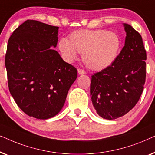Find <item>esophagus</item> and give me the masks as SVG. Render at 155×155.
<instances>
[{"mask_svg": "<svg viewBox=\"0 0 155 155\" xmlns=\"http://www.w3.org/2000/svg\"><path fill=\"white\" fill-rule=\"evenodd\" d=\"M78 74H79V75H84V73H85V72H84L83 70H82V69H78Z\"/></svg>", "mask_w": 155, "mask_h": 155, "instance_id": "esophagus-1", "label": "esophagus"}]
</instances>
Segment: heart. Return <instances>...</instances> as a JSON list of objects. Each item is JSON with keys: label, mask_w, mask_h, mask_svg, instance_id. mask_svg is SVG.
<instances>
[{"label": "heart", "mask_w": 155, "mask_h": 155, "mask_svg": "<svg viewBox=\"0 0 155 155\" xmlns=\"http://www.w3.org/2000/svg\"><path fill=\"white\" fill-rule=\"evenodd\" d=\"M122 41L117 33L105 29L78 30L68 41L61 39L58 48L68 62H73L78 53L82 54L84 64L94 71L109 68L115 63L121 50Z\"/></svg>", "instance_id": "obj_1"}]
</instances>
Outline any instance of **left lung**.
<instances>
[{"label": "left lung", "instance_id": "8db88e82", "mask_svg": "<svg viewBox=\"0 0 155 155\" xmlns=\"http://www.w3.org/2000/svg\"><path fill=\"white\" fill-rule=\"evenodd\" d=\"M125 44L115 63L92 76L90 96L93 107L100 117L114 120L135 107L146 77V51L140 35L124 23Z\"/></svg>", "mask_w": 155, "mask_h": 155}]
</instances>
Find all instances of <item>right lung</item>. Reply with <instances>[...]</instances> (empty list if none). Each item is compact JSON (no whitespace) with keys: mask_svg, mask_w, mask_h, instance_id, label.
Listing matches in <instances>:
<instances>
[{"mask_svg":"<svg viewBox=\"0 0 155 155\" xmlns=\"http://www.w3.org/2000/svg\"><path fill=\"white\" fill-rule=\"evenodd\" d=\"M58 27L27 20L10 36L5 55L8 87L22 111L37 119L57 115L77 69L56 50Z\"/></svg>","mask_w":155,"mask_h":155,"instance_id":"right-lung-1","label":"right lung"}]
</instances>
